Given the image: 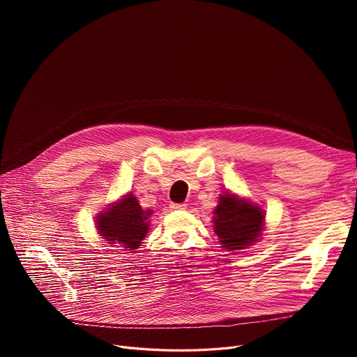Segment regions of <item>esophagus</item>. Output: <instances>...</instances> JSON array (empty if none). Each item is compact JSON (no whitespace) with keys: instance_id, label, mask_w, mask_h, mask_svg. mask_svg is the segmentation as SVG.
<instances>
[{"instance_id":"obj_1","label":"esophagus","mask_w":357,"mask_h":357,"mask_svg":"<svg viewBox=\"0 0 357 357\" xmlns=\"http://www.w3.org/2000/svg\"><path fill=\"white\" fill-rule=\"evenodd\" d=\"M171 208L176 211H182V210H186V204H172Z\"/></svg>"}]
</instances>
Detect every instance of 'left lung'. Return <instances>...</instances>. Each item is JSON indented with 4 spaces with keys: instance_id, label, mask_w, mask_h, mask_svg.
Listing matches in <instances>:
<instances>
[{
    "instance_id": "left-lung-1",
    "label": "left lung",
    "mask_w": 357,
    "mask_h": 357,
    "mask_svg": "<svg viewBox=\"0 0 357 357\" xmlns=\"http://www.w3.org/2000/svg\"><path fill=\"white\" fill-rule=\"evenodd\" d=\"M213 214L214 233L227 252L249 249L260 240L266 226L264 208L229 191L220 194Z\"/></svg>"
}]
</instances>
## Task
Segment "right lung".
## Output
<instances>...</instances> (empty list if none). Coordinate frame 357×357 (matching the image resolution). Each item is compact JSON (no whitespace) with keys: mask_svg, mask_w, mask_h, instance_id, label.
<instances>
[{"mask_svg":"<svg viewBox=\"0 0 357 357\" xmlns=\"http://www.w3.org/2000/svg\"><path fill=\"white\" fill-rule=\"evenodd\" d=\"M152 214V210L142 208L133 192H127L97 215L96 226L108 245L136 252L149 233Z\"/></svg>","mask_w":357,"mask_h":357,"instance_id":"1","label":"right lung"}]
</instances>
